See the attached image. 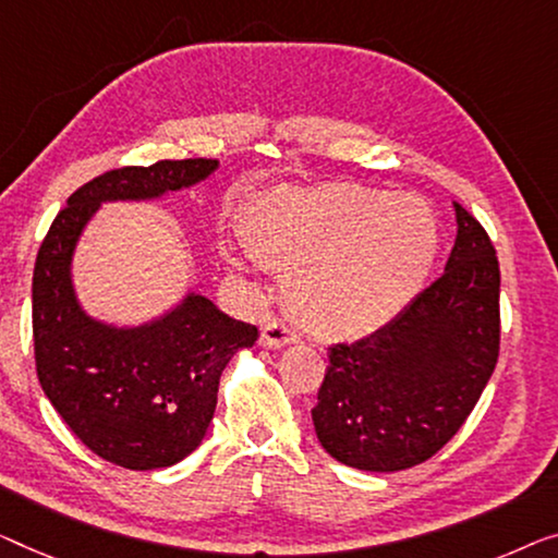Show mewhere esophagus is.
<instances>
[{
    "mask_svg": "<svg viewBox=\"0 0 558 558\" xmlns=\"http://www.w3.org/2000/svg\"><path fill=\"white\" fill-rule=\"evenodd\" d=\"M298 336L293 328H288L286 323L280 320H270L265 323V328L260 330V345L263 348H286L290 343H295Z\"/></svg>",
    "mask_w": 558,
    "mask_h": 558,
    "instance_id": "34e87169",
    "label": "esophagus"
}]
</instances>
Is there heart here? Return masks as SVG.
<instances>
[{"label":"heart","instance_id":"obj_1","mask_svg":"<svg viewBox=\"0 0 558 558\" xmlns=\"http://www.w3.org/2000/svg\"><path fill=\"white\" fill-rule=\"evenodd\" d=\"M253 253L290 276L293 318L326 340H361L393 323L426 282L438 251L430 207L415 195L330 185L276 190L251 207ZM235 270L251 253L226 251Z\"/></svg>","mask_w":558,"mask_h":558}]
</instances>
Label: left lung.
Listing matches in <instances>:
<instances>
[{
	"instance_id": "left-lung-1",
	"label": "left lung",
	"mask_w": 558,
	"mask_h": 558,
	"mask_svg": "<svg viewBox=\"0 0 558 558\" xmlns=\"http://www.w3.org/2000/svg\"><path fill=\"white\" fill-rule=\"evenodd\" d=\"M456 210L446 270L384 330L332 345L313 426L332 459L361 471L411 469L469 418L498 359V257L481 222Z\"/></svg>"
}]
</instances>
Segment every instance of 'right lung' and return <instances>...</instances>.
Returning a JSON list of instances; mask_svg holds the SVG:
<instances>
[{"instance_id":"obj_1","label":"right lung","mask_w":558,"mask_h":558,"mask_svg":"<svg viewBox=\"0 0 558 558\" xmlns=\"http://www.w3.org/2000/svg\"><path fill=\"white\" fill-rule=\"evenodd\" d=\"M218 165L199 157L99 174L70 195L37 253L32 332L41 390L89 451L122 469H165L203 444L222 371L255 343L257 328L195 290L137 326L99 320L74 290V253L105 203L162 199Z\"/></svg>"}]
</instances>
